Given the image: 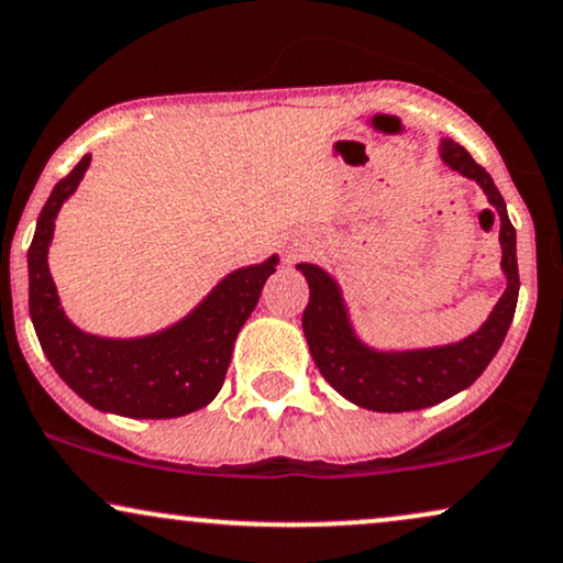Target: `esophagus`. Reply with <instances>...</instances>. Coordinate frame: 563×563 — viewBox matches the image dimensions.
Here are the masks:
<instances>
[{"label":"esophagus","instance_id":"obj_1","mask_svg":"<svg viewBox=\"0 0 563 563\" xmlns=\"http://www.w3.org/2000/svg\"><path fill=\"white\" fill-rule=\"evenodd\" d=\"M306 252H309V246L301 244V241H290V244L286 246V262L288 265H294V262L301 260Z\"/></svg>","mask_w":563,"mask_h":563}]
</instances>
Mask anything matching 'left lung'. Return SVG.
<instances>
[{
    "label": "left lung",
    "instance_id": "1",
    "mask_svg": "<svg viewBox=\"0 0 563 563\" xmlns=\"http://www.w3.org/2000/svg\"><path fill=\"white\" fill-rule=\"evenodd\" d=\"M439 155L444 166L478 184L490 208L499 212L501 273L507 277V288L490 309L486 322L457 343L393 351V347H374L361 340L353 327L343 288L324 267L311 265V262L296 265L309 283V303L303 309L301 324L311 358L330 387L358 408L408 412L450 400L486 372L515 319L519 296L517 231L507 216V202L486 168H481L457 142L441 140Z\"/></svg>",
    "mask_w": 563,
    "mask_h": 563
}]
</instances>
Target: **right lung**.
<instances>
[{"label": "right lung", "mask_w": 563, "mask_h": 563, "mask_svg": "<svg viewBox=\"0 0 563 563\" xmlns=\"http://www.w3.org/2000/svg\"><path fill=\"white\" fill-rule=\"evenodd\" d=\"M90 155L56 184L27 249V309L54 372L85 402L124 418H179L216 400L236 334L260 301L277 254L233 269L179 322L140 338L85 332L64 314L48 246L62 205L80 187Z\"/></svg>", "instance_id": "1"}]
</instances>
